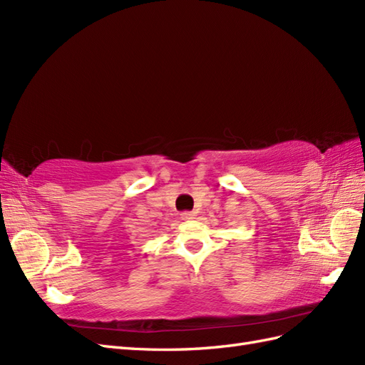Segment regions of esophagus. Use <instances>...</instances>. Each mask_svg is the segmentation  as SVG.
Instances as JSON below:
<instances>
[{
	"label": "esophagus",
	"instance_id": "34e87169",
	"mask_svg": "<svg viewBox=\"0 0 365 365\" xmlns=\"http://www.w3.org/2000/svg\"><path fill=\"white\" fill-rule=\"evenodd\" d=\"M181 219L182 220H192V219H195V213L193 212H184V213H181Z\"/></svg>",
	"mask_w": 365,
	"mask_h": 365
}]
</instances>
